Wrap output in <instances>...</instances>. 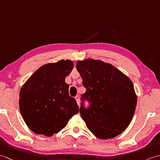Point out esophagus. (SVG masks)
Listing matches in <instances>:
<instances>
[{
    "instance_id": "obj_1",
    "label": "esophagus",
    "mask_w": 160,
    "mask_h": 160,
    "mask_svg": "<svg viewBox=\"0 0 160 160\" xmlns=\"http://www.w3.org/2000/svg\"><path fill=\"white\" fill-rule=\"evenodd\" d=\"M75 99L77 101V103L78 104V106H80V97L78 96H76V97H75Z\"/></svg>"
}]
</instances>
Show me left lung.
Returning <instances> with one entry per match:
<instances>
[{"label": "left lung", "instance_id": "obj_1", "mask_svg": "<svg viewBox=\"0 0 160 160\" xmlns=\"http://www.w3.org/2000/svg\"><path fill=\"white\" fill-rule=\"evenodd\" d=\"M76 68L87 90L81 96L80 108L87 127L102 140L116 137L130 124L136 107L131 80L111 64L100 60L78 61ZM86 101L90 103L87 108Z\"/></svg>", "mask_w": 160, "mask_h": 160}]
</instances>
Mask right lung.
<instances>
[{
  "instance_id": "add662e5",
  "label": "right lung",
  "mask_w": 160,
  "mask_h": 160,
  "mask_svg": "<svg viewBox=\"0 0 160 160\" xmlns=\"http://www.w3.org/2000/svg\"><path fill=\"white\" fill-rule=\"evenodd\" d=\"M73 67V62L69 60L45 64L20 89V113L35 133L52 136L79 111L76 99L69 94V84L64 82Z\"/></svg>"
}]
</instances>
